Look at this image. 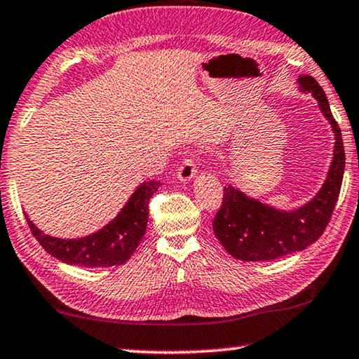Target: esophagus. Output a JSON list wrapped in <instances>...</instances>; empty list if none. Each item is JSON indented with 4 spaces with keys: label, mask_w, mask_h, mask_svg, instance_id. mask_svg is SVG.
<instances>
[{
    "label": "esophagus",
    "mask_w": 359,
    "mask_h": 359,
    "mask_svg": "<svg viewBox=\"0 0 359 359\" xmlns=\"http://www.w3.org/2000/svg\"><path fill=\"white\" fill-rule=\"evenodd\" d=\"M196 175V164H195V159L191 158H187L184 163L180 164V168L177 169V179L180 182H189L190 179H193Z\"/></svg>",
    "instance_id": "1"
}]
</instances>
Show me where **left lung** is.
Here are the masks:
<instances>
[{"label": "left lung", "mask_w": 359, "mask_h": 359, "mask_svg": "<svg viewBox=\"0 0 359 359\" xmlns=\"http://www.w3.org/2000/svg\"><path fill=\"white\" fill-rule=\"evenodd\" d=\"M302 93L318 100L320 110L334 130V156L321 190L309 203L292 210H280L244 195L236 187H225L224 201L215 214L212 229L231 257L244 262L275 260L304 251L323 235L331 220L342 187L345 150L340 128L335 121L323 88L313 76L297 79Z\"/></svg>", "instance_id": "obj_1"}]
</instances>
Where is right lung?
Returning <instances> with one entry per match:
<instances>
[{"instance_id":"right-lung-1","label":"right lung","mask_w":359,"mask_h":359,"mask_svg":"<svg viewBox=\"0 0 359 359\" xmlns=\"http://www.w3.org/2000/svg\"><path fill=\"white\" fill-rule=\"evenodd\" d=\"M161 185L159 182H144L133 193L124 208L104 229L76 240H62L44 233L27 217L33 236L44 251L68 265L79 266H115L123 265L137 249L145 235L149 222V201Z\"/></svg>"}]
</instances>
